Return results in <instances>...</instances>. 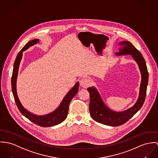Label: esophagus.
<instances>
[{"mask_svg":"<svg viewBox=\"0 0 158 158\" xmlns=\"http://www.w3.org/2000/svg\"><path fill=\"white\" fill-rule=\"evenodd\" d=\"M80 84L82 87L86 88L91 84V81L88 78H82L80 81Z\"/></svg>","mask_w":158,"mask_h":158,"instance_id":"obj_1","label":"esophagus"}]
</instances>
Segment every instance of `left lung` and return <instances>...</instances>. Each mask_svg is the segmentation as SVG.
<instances>
[{
  "label": "left lung",
  "mask_w": 158,
  "mask_h": 158,
  "mask_svg": "<svg viewBox=\"0 0 158 158\" xmlns=\"http://www.w3.org/2000/svg\"><path fill=\"white\" fill-rule=\"evenodd\" d=\"M123 46L117 55H132L134 60L138 63L141 73V82L139 95L138 101L134 106L124 112H116L108 108L103 102L98 91L94 87L87 88L89 93V112L92 118L99 123L110 126H118L124 124L131 118L141 109L146 99L147 86L148 84V73L146 62L141 53L129 41H123L119 43Z\"/></svg>",
  "instance_id": "obj_1"
}]
</instances>
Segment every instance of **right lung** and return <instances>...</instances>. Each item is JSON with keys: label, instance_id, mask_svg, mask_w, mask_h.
<instances>
[{"label": "right lung", "instance_id": "1", "mask_svg": "<svg viewBox=\"0 0 158 158\" xmlns=\"http://www.w3.org/2000/svg\"><path fill=\"white\" fill-rule=\"evenodd\" d=\"M39 42L38 39H35L28 42L23 49H22L18 53L17 58L14 64V68L12 72V77H11V86H12V91L14 98L20 112L25 117L29 119L30 121L33 122L35 124H37L41 127H50L57 125L65 120L67 114L69 113V108L70 103L73 98V97L76 94L79 90V82H77L76 85L73 86L72 89L67 93L61 102V105L52 113H50L44 116H37L34 115L26 109H24L22 105L21 104L17 94L16 91V81L18 74V70L19 67V64L22 57L23 51L28 49L30 46L35 44Z\"/></svg>", "mask_w": 158, "mask_h": 158}]
</instances>
